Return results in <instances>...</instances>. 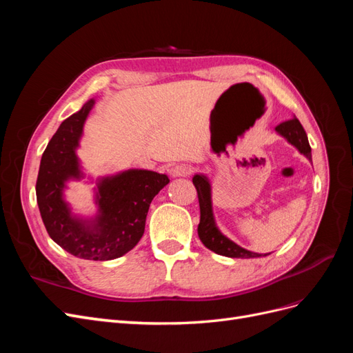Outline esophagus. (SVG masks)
I'll return each instance as SVG.
<instances>
[{
    "mask_svg": "<svg viewBox=\"0 0 353 353\" xmlns=\"http://www.w3.org/2000/svg\"><path fill=\"white\" fill-rule=\"evenodd\" d=\"M191 172H193V168L185 163L175 165L172 169H170V175L172 176H190Z\"/></svg>",
    "mask_w": 353,
    "mask_h": 353,
    "instance_id": "34e87169",
    "label": "esophagus"
}]
</instances>
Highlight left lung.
<instances>
[{"mask_svg":"<svg viewBox=\"0 0 353 353\" xmlns=\"http://www.w3.org/2000/svg\"><path fill=\"white\" fill-rule=\"evenodd\" d=\"M275 131L280 135H283L288 143L293 144L297 150L302 154H305L309 160L312 159L307 135L303 130L302 123L299 122V119H296V117L276 125ZM193 184L197 190V197H199V205H200V223H199L197 232L201 243L205 244L209 250L222 256H227V258L249 259V258H259V256H262L259 253L245 250L241 248V245L231 241L225 236H222L215 225V221H213L209 181L203 175H194Z\"/></svg>","mask_w":353,"mask_h":353,"instance_id":"8db88e82","label":"left lung"}]
</instances>
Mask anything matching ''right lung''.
<instances>
[{"label":"right lung","instance_id":"add662e5","mask_svg":"<svg viewBox=\"0 0 353 353\" xmlns=\"http://www.w3.org/2000/svg\"><path fill=\"white\" fill-rule=\"evenodd\" d=\"M92 105L94 100L85 103L52 135L41 159L37 201L48 236L60 248L77 258L110 261L132 250L140 241L150 203L169 178L141 169L104 178L97 193L100 215L91 222L72 216L61 194L68 179L81 176L74 148Z\"/></svg>","mask_w":353,"mask_h":353}]
</instances>
